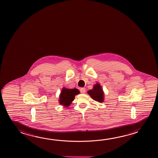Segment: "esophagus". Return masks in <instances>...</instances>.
I'll list each match as a JSON object with an SVG mask.
<instances>
[{"label":"esophagus","instance_id":"obj_1","mask_svg":"<svg viewBox=\"0 0 158 158\" xmlns=\"http://www.w3.org/2000/svg\"><path fill=\"white\" fill-rule=\"evenodd\" d=\"M85 91H86V89H85L84 87H82V88H81V93H82V94H84V93H85Z\"/></svg>","mask_w":158,"mask_h":158}]
</instances>
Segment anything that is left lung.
<instances>
[{
	"label": "left lung",
	"instance_id": "1",
	"mask_svg": "<svg viewBox=\"0 0 158 158\" xmlns=\"http://www.w3.org/2000/svg\"><path fill=\"white\" fill-rule=\"evenodd\" d=\"M87 93L94 100L99 102H103L104 101V93L101 85L99 84H96L94 86L93 89L87 91Z\"/></svg>",
	"mask_w": 158,
	"mask_h": 158
}]
</instances>
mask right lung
Listing matches in <instances>:
<instances>
[{"mask_svg": "<svg viewBox=\"0 0 158 158\" xmlns=\"http://www.w3.org/2000/svg\"><path fill=\"white\" fill-rule=\"evenodd\" d=\"M78 94L80 91L77 89H69L64 87L60 94L59 103L67 107L74 100L75 95Z\"/></svg>", "mask_w": 158, "mask_h": 158, "instance_id": "1", "label": "right lung"}]
</instances>
